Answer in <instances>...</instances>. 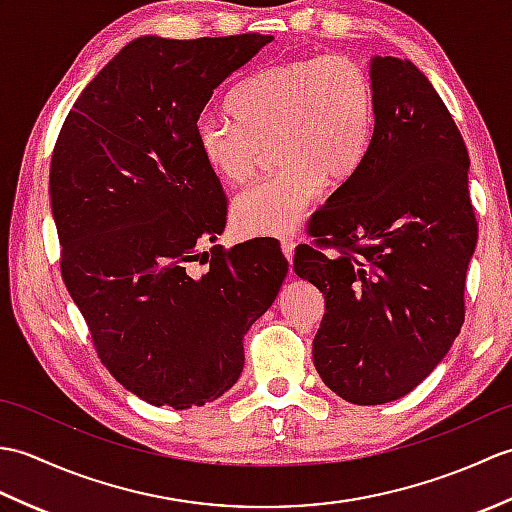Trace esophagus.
I'll list each match as a JSON object with an SVG mask.
<instances>
[{"label": "esophagus", "mask_w": 512, "mask_h": 512, "mask_svg": "<svg viewBox=\"0 0 512 512\" xmlns=\"http://www.w3.org/2000/svg\"><path fill=\"white\" fill-rule=\"evenodd\" d=\"M281 253L288 259V264H292V259H295V244L292 242H284L281 244Z\"/></svg>", "instance_id": "1"}]
</instances>
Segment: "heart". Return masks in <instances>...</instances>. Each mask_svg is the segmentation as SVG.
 <instances>
[{
    "label": "heart",
    "mask_w": 512,
    "mask_h": 512,
    "mask_svg": "<svg viewBox=\"0 0 512 512\" xmlns=\"http://www.w3.org/2000/svg\"><path fill=\"white\" fill-rule=\"evenodd\" d=\"M226 118H200L193 145L226 187H242L273 151V176L239 193L231 222L239 235L290 237L323 187L336 189L367 154L374 132V79L350 54L275 63L242 81Z\"/></svg>",
    "instance_id": "obj_1"
}]
</instances>
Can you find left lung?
Instances as JSON below:
<instances>
[{
    "label": "left lung",
    "mask_w": 512,
    "mask_h": 512,
    "mask_svg": "<svg viewBox=\"0 0 512 512\" xmlns=\"http://www.w3.org/2000/svg\"><path fill=\"white\" fill-rule=\"evenodd\" d=\"M369 74L367 154L310 222L339 253L299 246L292 264L325 297L314 367L352 405L407 396L447 356L477 246L471 160L447 105L407 59L372 57Z\"/></svg>",
    "instance_id": "8db88e82"
}]
</instances>
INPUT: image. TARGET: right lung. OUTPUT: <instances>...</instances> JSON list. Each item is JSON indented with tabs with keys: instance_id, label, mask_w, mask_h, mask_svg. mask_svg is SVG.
Masks as SVG:
<instances>
[{
	"instance_id": "1",
	"label": "right lung",
	"mask_w": 512,
	"mask_h": 512,
	"mask_svg": "<svg viewBox=\"0 0 512 512\" xmlns=\"http://www.w3.org/2000/svg\"><path fill=\"white\" fill-rule=\"evenodd\" d=\"M270 41L138 37L81 92L54 147L65 288L101 363L149 405L202 407L231 389L244 336L288 275L270 239L200 253L224 231L226 200L193 127L217 85Z\"/></svg>"
}]
</instances>
